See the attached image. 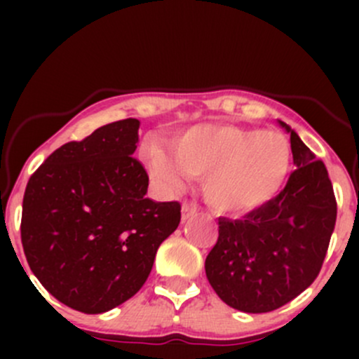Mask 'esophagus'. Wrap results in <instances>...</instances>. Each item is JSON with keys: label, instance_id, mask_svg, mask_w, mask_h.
Returning a JSON list of instances; mask_svg holds the SVG:
<instances>
[{"label": "esophagus", "instance_id": "1", "mask_svg": "<svg viewBox=\"0 0 359 359\" xmlns=\"http://www.w3.org/2000/svg\"><path fill=\"white\" fill-rule=\"evenodd\" d=\"M196 212H198V206L196 205H193V203H184L182 205V219L184 220H189V219H193L194 215H196Z\"/></svg>", "mask_w": 359, "mask_h": 359}]
</instances>
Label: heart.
<instances>
[{
	"label": "heart",
	"instance_id": "b5f03b06",
	"mask_svg": "<svg viewBox=\"0 0 359 359\" xmlns=\"http://www.w3.org/2000/svg\"><path fill=\"white\" fill-rule=\"evenodd\" d=\"M165 151L151 149L149 173L165 189H180L184 175L203 177L205 201L222 215H245L273 200L287 182L292 146L280 132L208 123L177 135Z\"/></svg>",
	"mask_w": 359,
	"mask_h": 359
}]
</instances>
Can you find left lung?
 Returning <instances> with one entry per match:
<instances>
[{
	"mask_svg": "<svg viewBox=\"0 0 359 359\" xmlns=\"http://www.w3.org/2000/svg\"><path fill=\"white\" fill-rule=\"evenodd\" d=\"M293 165L278 196L243 219H219L205 260L217 295L243 313H269L300 295L320 274L337 220L327 166L288 125Z\"/></svg>",
	"mask_w": 359,
	"mask_h": 359,
	"instance_id": "8db88e82",
	"label": "left lung"
}]
</instances>
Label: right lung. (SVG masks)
Segmentation results:
<instances>
[{
  "label": "right lung",
  "instance_id": "1",
  "mask_svg": "<svg viewBox=\"0 0 359 359\" xmlns=\"http://www.w3.org/2000/svg\"><path fill=\"white\" fill-rule=\"evenodd\" d=\"M139 126V119H121L64 144L25 187V259L71 309L106 313L135 295L159 245L179 227V201L146 198L149 177L132 156Z\"/></svg>",
  "mask_w": 359,
  "mask_h": 359
}]
</instances>
